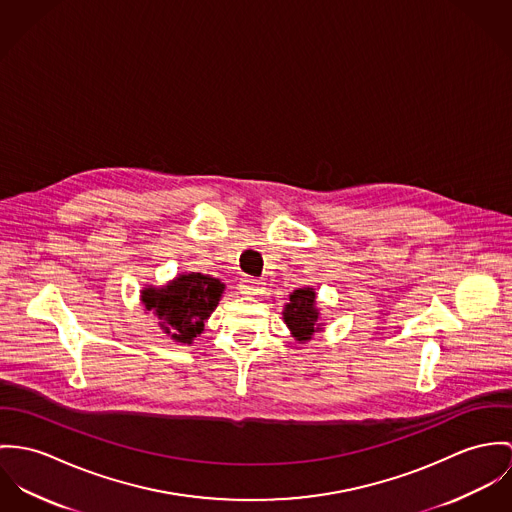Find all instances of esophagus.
<instances>
[{
	"label": "esophagus",
	"instance_id": "34e87169",
	"mask_svg": "<svg viewBox=\"0 0 512 512\" xmlns=\"http://www.w3.org/2000/svg\"><path fill=\"white\" fill-rule=\"evenodd\" d=\"M265 283L259 281V279H253V277H243L239 281V290L241 294H259L263 290Z\"/></svg>",
	"mask_w": 512,
	"mask_h": 512
}]
</instances>
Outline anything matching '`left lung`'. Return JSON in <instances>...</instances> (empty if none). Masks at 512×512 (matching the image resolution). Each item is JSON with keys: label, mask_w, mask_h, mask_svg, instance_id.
<instances>
[{"label": "left lung", "mask_w": 512, "mask_h": 512, "mask_svg": "<svg viewBox=\"0 0 512 512\" xmlns=\"http://www.w3.org/2000/svg\"><path fill=\"white\" fill-rule=\"evenodd\" d=\"M316 294L312 288H298L290 294V300L283 312L284 322L298 341L312 338L318 332V310L314 308Z\"/></svg>", "instance_id": "obj_1"}]
</instances>
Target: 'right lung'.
Here are the masks:
<instances>
[{"mask_svg":"<svg viewBox=\"0 0 512 512\" xmlns=\"http://www.w3.org/2000/svg\"><path fill=\"white\" fill-rule=\"evenodd\" d=\"M224 284L210 275L190 273L165 288H147L141 294L145 310L161 320L172 340L192 343L204 330V322L216 310Z\"/></svg>","mask_w":512,"mask_h":512,"instance_id":"add662e5","label":"right lung"}]
</instances>
